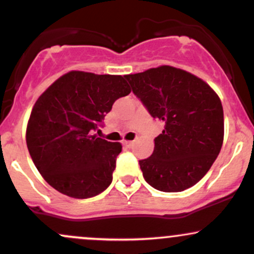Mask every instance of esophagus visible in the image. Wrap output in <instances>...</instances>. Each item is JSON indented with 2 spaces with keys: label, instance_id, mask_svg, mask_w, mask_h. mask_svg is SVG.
I'll return each mask as SVG.
<instances>
[{
  "label": "esophagus",
  "instance_id": "1",
  "mask_svg": "<svg viewBox=\"0 0 254 254\" xmlns=\"http://www.w3.org/2000/svg\"><path fill=\"white\" fill-rule=\"evenodd\" d=\"M132 144H133L132 141H124L123 142V145H124V147H127V148H131V147H132Z\"/></svg>",
  "mask_w": 254,
  "mask_h": 254
}]
</instances>
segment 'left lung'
I'll return each instance as SVG.
<instances>
[{
    "label": "left lung",
    "mask_w": 254,
    "mask_h": 254,
    "mask_svg": "<svg viewBox=\"0 0 254 254\" xmlns=\"http://www.w3.org/2000/svg\"><path fill=\"white\" fill-rule=\"evenodd\" d=\"M133 94L165 124L148 159L138 164L145 182L164 192H180L205 176L223 143V109L208 83L190 72L162 65L125 75Z\"/></svg>",
    "instance_id": "obj_1"
}]
</instances>
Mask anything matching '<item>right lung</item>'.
Here are the masks:
<instances>
[{"mask_svg":"<svg viewBox=\"0 0 254 254\" xmlns=\"http://www.w3.org/2000/svg\"><path fill=\"white\" fill-rule=\"evenodd\" d=\"M131 92L121 75L70 71L55 81L32 110L26 143L37 170L72 198L94 197L112 183L122 144L94 135L117 99Z\"/></svg>","mask_w":254,"mask_h":254,"instance_id":"add662e5","label":"right lung"}]
</instances>
